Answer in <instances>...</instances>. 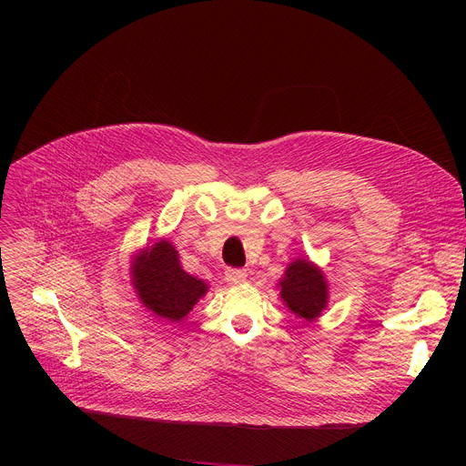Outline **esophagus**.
Masks as SVG:
<instances>
[{
    "label": "esophagus",
    "instance_id": "34e87169",
    "mask_svg": "<svg viewBox=\"0 0 466 466\" xmlns=\"http://www.w3.org/2000/svg\"><path fill=\"white\" fill-rule=\"evenodd\" d=\"M225 279L228 285H241L248 279V270H243V268H227Z\"/></svg>",
    "mask_w": 466,
    "mask_h": 466
}]
</instances>
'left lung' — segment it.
I'll use <instances>...</instances> for the list:
<instances>
[{
    "mask_svg": "<svg viewBox=\"0 0 466 466\" xmlns=\"http://www.w3.org/2000/svg\"><path fill=\"white\" fill-rule=\"evenodd\" d=\"M281 300L306 321H315L329 304V285L319 266L308 258H295L279 279Z\"/></svg>",
    "mask_w": 466,
    "mask_h": 466,
    "instance_id": "left-lung-1",
    "label": "left lung"
}]
</instances>
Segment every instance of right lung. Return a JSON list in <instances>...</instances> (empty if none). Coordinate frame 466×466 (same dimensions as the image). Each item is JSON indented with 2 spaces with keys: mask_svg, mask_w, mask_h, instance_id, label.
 Returning a JSON list of instances; mask_svg holds the SVG:
<instances>
[{
  "mask_svg": "<svg viewBox=\"0 0 466 466\" xmlns=\"http://www.w3.org/2000/svg\"><path fill=\"white\" fill-rule=\"evenodd\" d=\"M132 285L141 304L166 321H181L209 289L183 270L167 239L145 248L132 260Z\"/></svg>",
  "mask_w": 466,
  "mask_h": 466,
  "instance_id": "right-lung-1",
  "label": "right lung"
}]
</instances>
